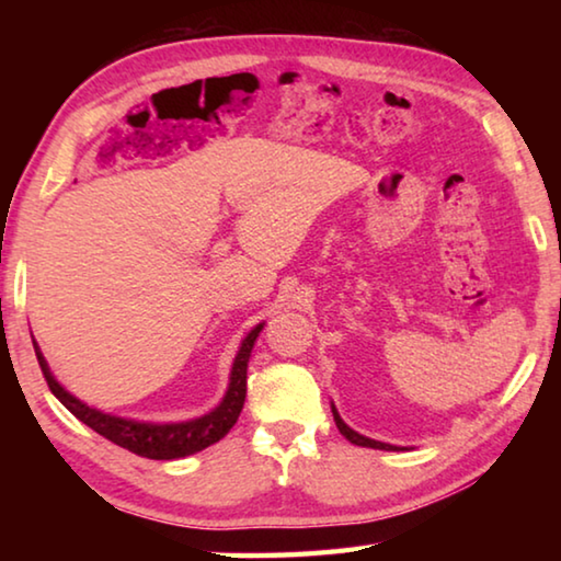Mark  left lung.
<instances>
[{
	"label": "left lung",
	"mask_w": 561,
	"mask_h": 561,
	"mask_svg": "<svg viewBox=\"0 0 561 561\" xmlns=\"http://www.w3.org/2000/svg\"><path fill=\"white\" fill-rule=\"evenodd\" d=\"M331 413H334V421H336L339 433L344 435L346 440L354 443V445H364V448H376V450H403V448H398V445L381 443V440H374V438H366V435H360V433H356L354 428H348V425H346L344 421H341V415H339L334 403H331Z\"/></svg>",
	"instance_id": "8db88e82"
}]
</instances>
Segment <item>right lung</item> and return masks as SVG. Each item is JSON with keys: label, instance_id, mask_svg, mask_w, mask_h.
I'll return each instance as SVG.
<instances>
[{"label": "right lung", "instance_id": "1", "mask_svg": "<svg viewBox=\"0 0 561 561\" xmlns=\"http://www.w3.org/2000/svg\"><path fill=\"white\" fill-rule=\"evenodd\" d=\"M262 329H264V321L254 327L250 334L242 339L240 348H237V356L232 360V371H230V383H227L222 401L217 403L210 413H205L201 417H190V421H175V423L136 421V417H121L83 403L81 398H76L73 393L66 391L59 381H56V376L51 374V368L46 364V358L36 341H34V351H36V358H39V366L44 371L46 383L51 388V393L59 398V401L69 408L81 423H87L91 431H96L99 435H103V438L121 445V448L140 455V458L178 460V458H187V455L201 453L207 448V445L222 440L237 423V417H240L242 405H244V396H247V360H250L252 346L254 341H257Z\"/></svg>", "mask_w": 561, "mask_h": 561}]
</instances>
